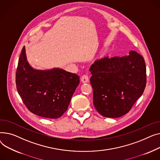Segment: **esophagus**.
Returning a JSON list of instances; mask_svg holds the SVG:
<instances>
[{"label":"esophagus","mask_w":160,"mask_h":160,"mask_svg":"<svg viewBox=\"0 0 160 160\" xmlns=\"http://www.w3.org/2000/svg\"><path fill=\"white\" fill-rule=\"evenodd\" d=\"M81 80L82 82H88L89 81V78L87 74H84L82 76Z\"/></svg>","instance_id":"obj_1"}]
</instances>
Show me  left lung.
<instances>
[{
  "label": "left lung",
  "mask_w": 160,
  "mask_h": 160,
  "mask_svg": "<svg viewBox=\"0 0 160 160\" xmlns=\"http://www.w3.org/2000/svg\"><path fill=\"white\" fill-rule=\"evenodd\" d=\"M93 102L104 117L116 118L126 114L146 87L145 62L134 51L123 57L97 59L90 67Z\"/></svg>",
  "instance_id": "8db88e82"
}]
</instances>
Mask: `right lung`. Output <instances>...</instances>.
<instances>
[{
	"label": "right lung",
	"mask_w": 160,
	"mask_h": 160,
	"mask_svg": "<svg viewBox=\"0 0 160 160\" xmlns=\"http://www.w3.org/2000/svg\"><path fill=\"white\" fill-rule=\"evenodd\" d=\"M18 94L33 114L56 119L67 110L79 76L59 68L37 70L28 64L24 46L15 76Z\"/></svg>",
	"instance_id": "1"
}]
</instances>
